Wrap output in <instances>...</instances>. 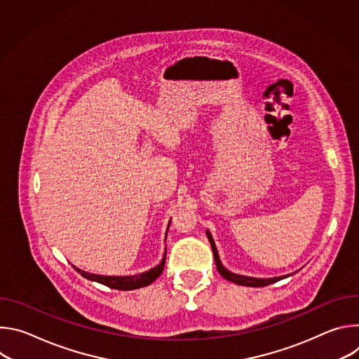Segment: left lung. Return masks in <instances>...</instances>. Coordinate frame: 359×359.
Here are the masks:
<instances>
[{"mask_svg":"<svg viewBox=\"0 0 359 359\" xmlns=\"http://www.w3.org/2000/svg\"><path fill=\"white\" fill-rule=\"evenodd\" d=\"M208 234V238L212 244V250H213V255H215V262H216V267H217V271L229 281L234 283V284H238V285H245V287H266V285H270V284H274L288 276H281V277H273V278H254V277H245V276H238V274H234L231 271H229L227 269H224V266L220 262V257H219V252H217V248H216V244H215V240L210 234V231L208 230L206 231Z\"/></svg>","mask_w":359,"mask_h":359,"instance_id":"obj_1","label":"left lung"}]
</instances>
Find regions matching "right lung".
<instances>
[{
    "label": "right lung",
    "instance_id": "right-lung-1",
    "mask_svg": "<svg viewBox=\"0 0 359 359\" xmlns=\"http://www.w3.org/2000/svg\"><path fill=\"white\" fill-rule=\"evenodd\" d=\"M170 226V223H169ZM168 226V229H169ZM165 263H166V251H165V255L162 262L156 266L153 267L151 270L149 271H144L142 274H136V276H125V277H115V276H97V274H90V273H86L83 270H79L75 267V270L78 273H81L82 277L90 280V281H96L99 284H104L109 288H115V290H136V288H142V287H146L149 284H151L153 281H155L163 271L165 269Z\"/></svg>",
    "mask_w": 359,
    "mask_h": 359
}]
</instances>
